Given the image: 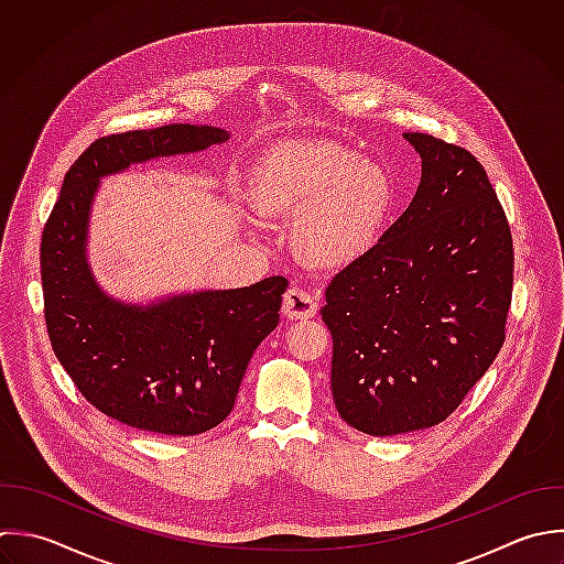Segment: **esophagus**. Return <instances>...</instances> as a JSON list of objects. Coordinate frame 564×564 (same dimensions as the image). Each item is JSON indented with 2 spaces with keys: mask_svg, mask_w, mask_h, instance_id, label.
I'll return each mask as SVG.
<instances>
[{
  "mask_svg": "<svg viewBox=\"0 0 564 564\" xmlns=\"http://www.w3.org/2000/svg\"><path fill=\"white\" fill-rule=\"evenodd\" d=\"M318 312V303L316 299L301 290V288H290L283 296V314L292 321H305V318H314Z\"/></svg>",
  "mask_w": 564,
  "mask_h": 564,
  "instance_id": "esophagus-1",
  "label": "esophagus"
}]
</instances>
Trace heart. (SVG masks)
I'll use <instances>...</instances> for the list:
<instances>
[{
  "label": "heart",
  "instance_id": "obj_1",
  "mask_svg": "<svg viewBox=\"0 0 564 564\" xmlns=\"http://www.w3.org/2000/svg\"><path fill=\"white\" fill-rule=\"evenodd\" d=\"M243 197L263 219L292 217L301 261L340 270L382 237L395 188L376 162L336 142H283L263 151L246 173Z\"/></svg>",
  "mask_w": 564,
  "mask_h": 564
}]
</instances>
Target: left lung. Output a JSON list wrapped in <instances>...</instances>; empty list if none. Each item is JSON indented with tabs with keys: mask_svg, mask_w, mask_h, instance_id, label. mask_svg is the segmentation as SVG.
<instances>
[{
	"mask_svg": "<svg viewBox=\"0 0 564 564\" xmlns=\"http://www.w3.org/2000/svg\"><path fill=\"white\" fill-rule=\"evenodd\" d=\"M422 158L417 193L321 310L332 332L340 417L373 437L437 426L484 378L506 340L514 250L477 158L404 133Z\"/></svg>",
	"mask_w": 564,
	"mask_h": 564,
	"instance_id": "8db88e82",
	"label": "left lung"
}]
</instances>
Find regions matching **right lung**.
<instances>
[{
	"instance_id": "obj_1",
	"label": "right lung",
	"mask_w": 564,
	"mask_h": 564,
	"mask_svg": "<svg viewBox=\"0 0 564 564\" xmlns=\"http://www.w3.org/2000/svg\"><path fill=\"white\" fill-rule=\"evenodd\" d=\"M230 138L208 124H164L98 138L69 166L41 237V283L52 349L85 400L147 433L199 435L221 424L261 340L279 325L288 279L250 288L109 296L87 259L100 180L158 158L199 153Z\"/></svg>"
}]
</instances>
